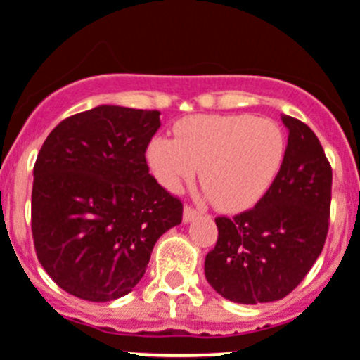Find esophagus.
<instances>
[{"mask_svg": "<svg viewBox=\"0 0 360 360\" xmlns=\"http://www.w3.org/2000/svg\"><path fill=\"white\" fill-rule=\"evenodd\" d=\"M198 216H200V212H198L197 209L190 207V205H186V207H184V211H183V219H184V223L193 221V219H197Z\"/></svg>", "mask_w": 360, "mask_h": 360, "instance_id": "obj_1", "label": "esophagus"}]
</instances>
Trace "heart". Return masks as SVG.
Returning a JSON list of instances; mask_svg holds the SVG:
<instances>
[{"mask_svg": "<svg viewBox=\"0 0 360 360\" xmlns=\"http://www.w3.org/2000/svg\"><path fill=\"white\" fill-rule=\"evenodd\" d=\"M176 139L155 137L146 160L155 179L179 191L202 169V184L216 207L240 212L271 190L287 156L280 124L246 114L191 116L174 127Z\"/></svg>", "mask_w": 360, "mask_h": 360, "instance_id": "1", "label": "heart"}]
</instances>
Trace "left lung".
Returning a JSON list of instances; mask_svg holds the SVG:
<instances>
[{
	"instance_id": "obj_1",
	"label": "left lung",
	"mask_w": 360,
	"mask_h": 360,
	"mask_svg": "<svg viewBox=\"0 0 360 360\" xmlns=\"http://www.w3.org/2000/svg\"><path fill=\"white\" fill-rule=\"evenodd\" d=\"M287 156L271 190L250 211L216 218L207 283L239 304L280 301L309 273L329 230L333 169L311 128L283 116Z\"/></svg>"
}]
</instances>
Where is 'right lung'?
<instances>
[{
  "label": "right lung",
  "instance_id": "1",
  "mask_svg": "<svg viewBox=\"0 0 360 360\" xmlns=\"http://www.w3.org/2000/svg\"><path fill=\"white\" fill-rule=\"evenodd\" d=\"M158 110L98 105L61 121L37 156L31 230L41 267L68 294L107 302L142 280L183 204L149 174Z\"/></svg>",
  "mask_w": 360,
  "mask_h": 360
}]
</instances>
